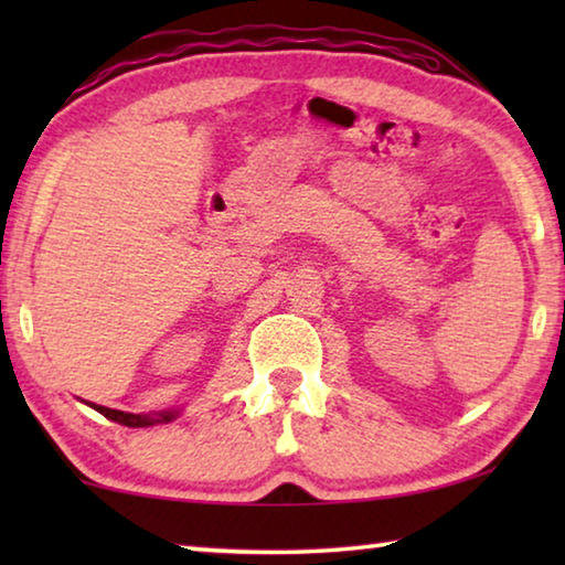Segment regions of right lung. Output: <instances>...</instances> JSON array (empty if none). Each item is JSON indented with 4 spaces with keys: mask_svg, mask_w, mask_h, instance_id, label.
<instances>
[{
    "mask_svg": "<svg viewBox=\"0 0 565 565\" xmlns=\"http://www.w3.org/2000/svg\"><path fill=\"white\" fill-rule=\"evenodd\" d=\"M89 404V401H87ZM94 411H99L102 416H107L109 420H117L121 426L129 428H145V426H154V424H169L179 416V411H157V414H127V411H117V408H107L99 404H89Z\"/></svg>",
    "mask_w": 565,
    "mask_h": 565,
    "instance_id": "right-lung-1",
    "label": "right lung"
}]
</instances>
